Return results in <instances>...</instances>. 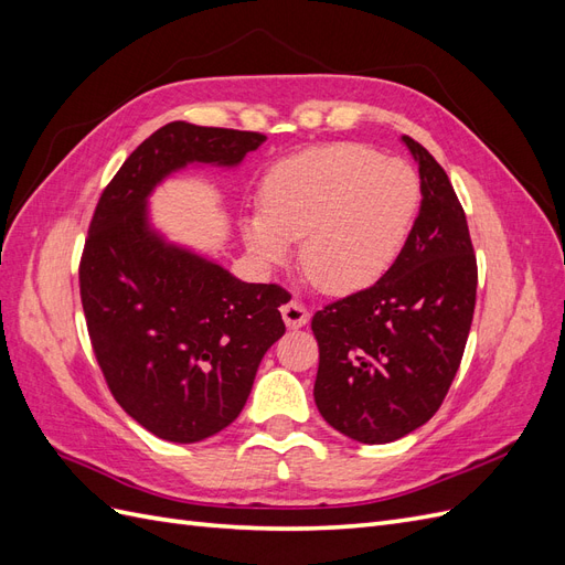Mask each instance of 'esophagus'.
<instances>
[{
  "label": "esophagus",
  "instance_id": "1",
  "mask_svg": "<svg viewBox=\"0 0 565 565\" xmlns=\"http://www.w3.org/2000/svg\"><path fill=\"white\" fill-rule=\"evenodd\" d=\"M280 313H282V320H285V324H287L289 330L306 328V324H309V320H311L309 311H306V306L301 301H297V299L287 301L282 309H280Z\"/></svg>",
  "mask_w": 565,
  "mask_h": 565
}]
</instances>
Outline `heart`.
Listing matches in <instances>:
<instances>
[{"label": "heart", "mask_w": 565, "mask_h": 565, "mask_svg": "<svg viewBox=\"0 0 565 565\" xmlns=\"http://www.w3.org/2000/svg\"><path fill=\"white\" fill-rule=\"evenodd\" d=\"M419 200V177L403 160L355 143L309 148L268 169L264 210L243 216V237L264 266H282L301 241L299 262L311 282L349 295L398 259Z\"/></svg>", "instance_id": "obj_1"}]
</instances>
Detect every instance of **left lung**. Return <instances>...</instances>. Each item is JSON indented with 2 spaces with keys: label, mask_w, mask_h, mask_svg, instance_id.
Here are the masks:
<instances>
[{
  "label": "left lung",
  "mask_w": 565,
  "mask_h": 565,
  "mask_svg": "<svg viewBox=\"0 0 565 565\" xmlns=\"http://www.w3.org/2000/svg\"><path fill=\"white\" fill-rule=\"evenodd\" d=\"M419 164L422 204L398 259L367 289L311 320L322 419L380 446L429 422L455 380L476 306V254L443 167L403 136Z\"/></svg>",
  "instance_id": "8db88e82"
}]
</instances>
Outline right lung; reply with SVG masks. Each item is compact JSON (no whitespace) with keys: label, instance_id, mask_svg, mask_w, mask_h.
Wrapping results in <instances>:
<instances>
[{"label":"right lung","instance_id":"right-lung-1","mask_svg":"<svg viewBox=\"0 0 565 565\" xmlns=\"http://www.w3.org/2000/svg\"><path fill=\"white\" fill-rule=\"evenodd\" d=\"M264 134L169 122L136 148L100 195L84 243L79 295L115 401L172 443L218 434L243 413L264 353L285 334L278 285L237 280L169 243L148 198L188 164L237 167Z\"/></svg>","mask_w":565,"mask_h":565}]
</instances>
